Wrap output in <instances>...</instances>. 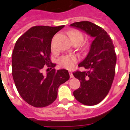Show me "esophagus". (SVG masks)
I'll list each match as a JSON object with an SVG mask.
<instances>
[{"mask_svg": "<svg viewBox=\"0 0 130 130\" xmlns=\"http://www.w3.org/2000/svg\"><path fill=\"white\" fill-rule=\"evenodd\" d=\"M69 73H70V78H73V73H72V72H69Z\"/></svg>", "mask_w": 130, "mask_h": 130, "instance_id": "34e87169", "label": "esophagus"}]
</instances>
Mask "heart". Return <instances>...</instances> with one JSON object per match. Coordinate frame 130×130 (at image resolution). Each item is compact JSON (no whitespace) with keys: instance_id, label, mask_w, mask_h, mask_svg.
I'll list each match as a JSON object with an SVG mask.
<instances>
[{"instance_id":"1","label":"heart","mask_w":130,"mask_h":130,"mask_svg":"<svg viewBox=\"0 0 130 130\" xmlns=\"http://www.w3.org/2000/svg\"><path fill=\"white\" fill-rule=\"evenodd\" d=\"M69 36L72 40V41H74L76 40H80L81 41L83 40V35L81 32L78 30H72L70 32ZM52 47H53V45H52ZM77 63V58L73 55H67L61 57L59 60V64L60 66L65 68L71 69L73 68L75 64Z\"/></svg>"}]
</instances>
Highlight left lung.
Listing matches in <instances>:
<instances>
[{
    "mask_svg": "<svg viewBox=\"0 0 130 130\" xmlns=\"http://www.w3.org/2000/svg\"><path fill=\"white\" fill-rule=\"evenodd\" d=\"M70 26L94 38L87 56L78 65L87 71L73 73L81 83L73 96L84 105H96L106 97L114 79L117 62L115 46L106 31L92 23L81 21Z\"/></svg>",
    "mask_w": 130,
    "mask_h": 130,
    "instance_id": "left-lung-1",
    "label": "left lung"
}]
</instances>
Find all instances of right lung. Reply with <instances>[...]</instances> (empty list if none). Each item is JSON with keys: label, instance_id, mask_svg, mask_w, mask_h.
<instances>
[{"label": "right lung", "instance_id": "obj_1", "mask_svg": "<svg viewBox=\"0 0 130 130\" xmlns=\"http://www.w3.org/2000/svg\"><path fill=\"white\" fill-rule=\"evenodd\" d=\"M64 26H33L15 45L11 60L13 81L21 98L35 107L52 104L59 86L70 79L66 70L52 69L56 64L50 58L53 37ZM44 68H48L46 74H43Z\"/></svg>", "mask_w": 130, "mask_h": 130}]
</instances>
